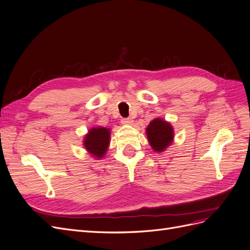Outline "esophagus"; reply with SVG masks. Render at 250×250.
<instances>
[{
    "label": "esophagus",
    "instance_id": "obj_1",
    "mask_svg": "<svg viewBox=\"0 0 250 250\" xmlns=\"http://www.w3.org/2000/svg\"><path fill=\"white\" fill-rule=\"evenodd\" d=\"M132 119H130V118H125V119H122V124H124V125H130V124H132Z\"/></svg>",
    "mask_w": 250,
    "mask_h": 250
}]
</instances>
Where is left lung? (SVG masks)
Wrapping results in <instances>:
<instances>
[{
    "mask_svg": "<svg viewBox=\"0 0 250 250\" xmlns=\"http://www.w3.org/2000/svg\"><path fill=\"white\" fill-rule=\"evenodd\" d=\"M147 138L151 148L156 152H163L171 145L174 139L173 127L165 120L156 118L146 128Z\"/></svg>",
    "mask_w": 250,
    "mask_h": 250,
    "instance_id": "1",
    "label": "left lung"
}]
</instances>
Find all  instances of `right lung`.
Segmentation results:
<instances>
[{
    "instance_id": "obj_1",
    "label": "right lung",
    "mask_w": 250,
    "mask_h": 250,
    "mask_svg": "<svg viewBox=\"0 0 250 250\" xmlns=\"http://www.w3.org/2000/svg\"><path fill=\"white\" fill-rule=\"evenodd\" d=\"M110 129L105 127H95L92 128L85 135L83 145L88 151V153L97 158L104 156L109 145Z\"/></svg>"
}]
</instances>
